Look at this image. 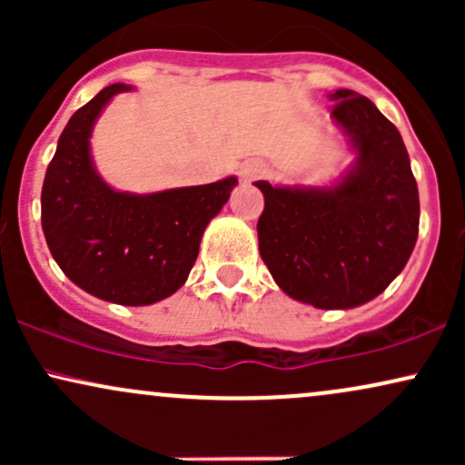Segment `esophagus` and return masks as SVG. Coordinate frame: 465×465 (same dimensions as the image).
<instances>
[{"instance_id": "obj_1", "label": "esophagus", "mask_w": 465, "mask_h": 465, "mask_svg": "<svg viewBox=\"0 0 465 465\" xmlns=\"http://www.w3.org/2000/svg\"><path fill=\"white\" fill-rule=\"evenodd\" d=\"M264 174H266V165L262 162H249L242 165V170H240V177L244 181H255L264 177Z\"/></svg>"}]
</instances>
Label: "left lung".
<instances>
[{
	"label": "left lung",
	"mask_w": 465,
	"mask_h": 465,
	"mask_svg": "<svg viewBox=\"0 0 465 465\" xmlns=\"http://www.w3.org/2000/svg\"><path fill=\"white\" fill-rule=\"evenodd\" d=\"M332 120L356 162L330 188L271 185L258 221L260 255L277 286L314 308H356L381 295L418 240L420 196L396 126L351 89H336Z\"/></svg>",
	"instance_id": "obj_1"
}]
</instances>
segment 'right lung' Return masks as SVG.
Segmentation results:
<instances>
[{
    "mask_svg": "<svg viewBox=\"0 0 465 465\" xmlns=\"http://www.w3.org/2000/svg\"><path fill=\"white\" fill-rule=\"evenodd\" d=\"M131 89L109 84L67 122L41 190V225L74 284L120 306H148L188 280L203 232L238 179L153 194L109 188L94 168L89 137L109 100Z\"/></svg>",
    "mask_w": 465,
    "mask_h": 465,
    "instance_id": "obj_1",
    "label": "right lung"
}]
</instances>
